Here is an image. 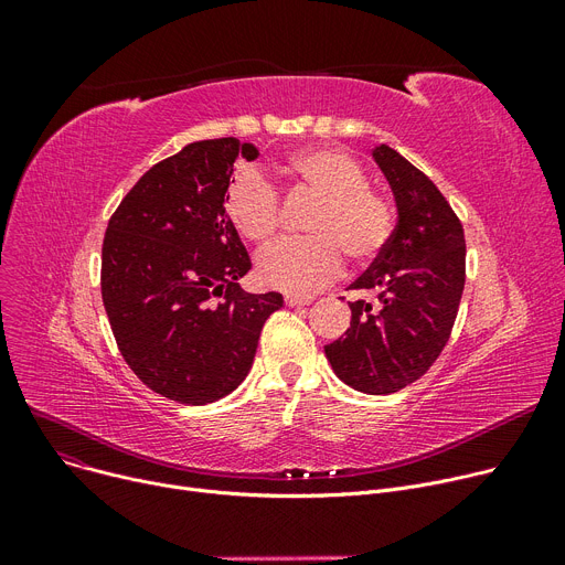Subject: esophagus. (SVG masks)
Wrapping results in <instances>:
<instances>
[{
  "label": "esophagus",
  "instance_id": "34e87169",
  "mask_svg": "<svg viewBox=\"0 0 565 565\" xmlns=\"http://www.w3.org/2000/svg\"><path fill=\"white\" fill-rule=\"evenodd\" d=\"M313 298H295V295H286V305L288 307H305V305H311Z\"/></svg>",
  "mask_w": 565,
  "mask_h": 565
}]
</instances>
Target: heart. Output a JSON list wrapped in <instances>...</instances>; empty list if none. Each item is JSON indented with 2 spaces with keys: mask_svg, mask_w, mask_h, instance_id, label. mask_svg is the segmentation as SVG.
I'll return each mask as SVG.
<instances>
[{
  "mask_svg": "<svg viewBox=\"0 0 565 565\" xmlns=\"http://www.w3.org/2000/svg\"><path fill=\"white\" fill-rule=\"evenodd\" d=\"M295 190L316 196L307 217L305 241L267 247L256 265L265 286L311 295L341 270V254L354 265H369L387 247L394 211L382 194L369 190L362 164L339 148H300L279 162ZM224 211L247 241L263 245L279 228V196L265 178L247 167L231 181Z\"/></svg>",
  "mask_w": 565,
  "mask_h": 565,
  "instance_id": "1",
  "label": "heart"
}]
</instances>
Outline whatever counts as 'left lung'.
<instances>
[{
    "mask_svg": "<svg viewBox=\"0 0 565 565\" xmlns=\"http://www.w3.org/2000/svg\"><path fill=\"white\" fill-rule=\"evenodd\" d=\"M373 160L394 192L398 222L387 247L350 288L373 300L348 302L341 339L324 345L348 387L387 396L419 380L447 345L465 288L462 224L430 178L387 143Z\"/></svg>",
    "mask_w": 565,
    "mask_h": 565,
    "instance_id": "left-lung-1",
    "label": "left lung"
}]
</instances>
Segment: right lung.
Wrapping results in <instances>:
<instances>
[{"label":"right lung","mask_w":565,"mask_h":565,"mask_svg":"<svg viewBox=\"0 0 565 565\" xmlns=\"http://www.w3.org/2000/svg\"><path fill=\"white\" fill-rule=\"evenodd\" d=\"M237 158L258 148L235 137L188 143L148 169L107 224L100 288L114 339L156 394L215 403L237 390L279 292L237 284L249 254L226 217L224 194Z\"/></svg>","instance_id":"add662e5"}]
</instances>
